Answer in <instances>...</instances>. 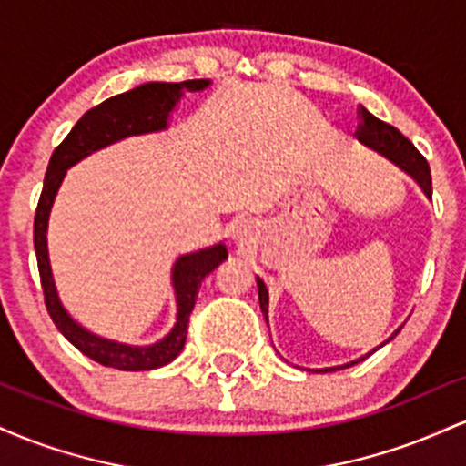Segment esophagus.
<instances>
[{
	"label": "esophagus",
	"mask_w": 466,
	"mask_h": 466,
	"mask_svg": "<svg viewBox=\"0 0 466 466\" xmlns=\"http://www.w3.org/2000/svg\"><path fill=\"white\" fill-rule=\"evenodd\" d=\"M232 238L237 240L240 248L251 243V240H254V226H251V223H248V221H237L232 226Z\"/></svg>",
	"instance_id": "34e87169"
}]
</instances>
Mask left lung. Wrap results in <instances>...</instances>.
Listing matches in <instances>:
<instances>
[{"label":"left lung","mask_w":466,"mask_h":466,"mask_svg":"<svg viewBox=\"0 0 466 466\" xmlns=\"http://www.w3.org/2000/svg\"><path fill=\"white\" fill-rule=\"evenodd\" d=\"M360 116H361V125H360V129H357V133H355L357 140H360L363 147L372 148V151H377L379 155H383V157L390 159V162H392V164H397L399 168L403 170V173H408L410 177L420 186V190L425 192L427 199H431L430 164H427V159L422 157L419 151H416L414 144H411L408 137H405L399 129H394L392 125H388V122H383V120H379V117H374L370 111L366 109V106H361ZM256 285H258L260 311H263L265 319H267V315H269V293H267L265 282L260 280L258 276H256ZM267 324H269V322H267ZM399 330H397V333H399ZM397 333L390 335L381 346H386L388 341L392 339V337L397 335ZM381 346H379V349H381ZM374 350H377V349H374ZM372 352H368V355L360 357V360H355V361H350V363H344V366H337V368L355 366V363H360V361L366 360V357H370ZM337 368H322V370H319V372H333V370H337Z\"/></svg>","instance_id":"left-lung-1"}]
</instances>
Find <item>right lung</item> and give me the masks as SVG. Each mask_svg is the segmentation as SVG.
<instances>
[{
	"label": "right lung",
	"mask_w": 466,
	"mask_h": 466,
	"mask_svg": "<svg viewBox=\"0 0 466 466\" xmlns=\"http://www.w3.org/2000/svg\"><path fill=\"white\" fill-rule=\"evenodd\" d=\"M212 83L208 78L184 80V83H144L131 92L106 98L105 103L94 106L80 117L74 129L67 133L66 140L55 148L50 164H47L44 190H41V199L35 215V251L46 307L52 322L56 324V329L61 330L69 344H74L83 355L103 363V366L136 372L155 370V368H162L173 361L186 344L188 318L203 278L212 274L223 260H228V248L226 243H217L212 248L179 256L170 269V282H173L175 302H177V318H175L173 329L155 344H122V341L96 335L83 324H78L58 298L50 267V254H47V221H50L52 203L56 199V192L61 188L67 168H72L87 155L125 140V137L168 129V117L184 92H203Z\"/></svg>",
	"instance_id": "obj_1"
}]
</instances>
